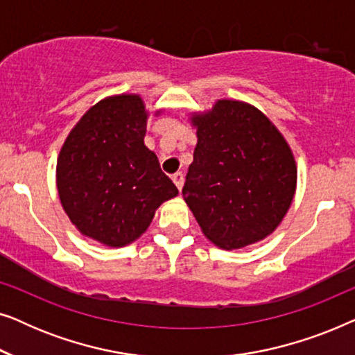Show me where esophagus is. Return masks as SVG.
I'll return each instance as SVG.
<instances>
[{
    "label": "esophagus",
    "mask_w": 355,
    "mask_h": 355,
    "mask_svg": "<svg viewBox=\"0 0 355 355\" xmlns=\"http://www.w3.org/2000/svg\"><path fill=\"white\" fill-rule=\"evenodd\" d=\"M173 181H174V184H176V187L179 189V191H181L182 186H184V174L182 173L173 174Z\"/></svg>",
    "instance_id": "esophagus-1"
}]
</instances>
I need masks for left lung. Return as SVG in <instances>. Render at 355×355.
<instances>
[{"instance_id":"1","label":"left lung","mask_w":355,"mask_h":355,"mask_svg":"<svg viewBox=\"0 0 355 355\" xmlns=\"http://www.w3.org/2000/svg\"><path fill=\"white\" fill-rule=\"evenodd\" d=\"M191 119L198 142L182 196L203 234L223 249L265 239L294 198L297 168L288 142L242 101L218 100Z\"/></svg>"}]
</instances>
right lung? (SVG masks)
<instances>
[{"label": "right lung", "instance_id": "1", "mask_svg": "<svg viewBox=\"0 0 355 355\" xmlns=\"http://www.w3.org/2000/svg\"><path fill=\"white\" fill-rule=\"evenodd\" d=\"M147 116L139 95L108 96L82 116L58 157L62 208L82 234L108 247L134 242L178 196L144 144Z\"/></svg>", "mask_w": 355, "mask_h": 355}]
</instances>
